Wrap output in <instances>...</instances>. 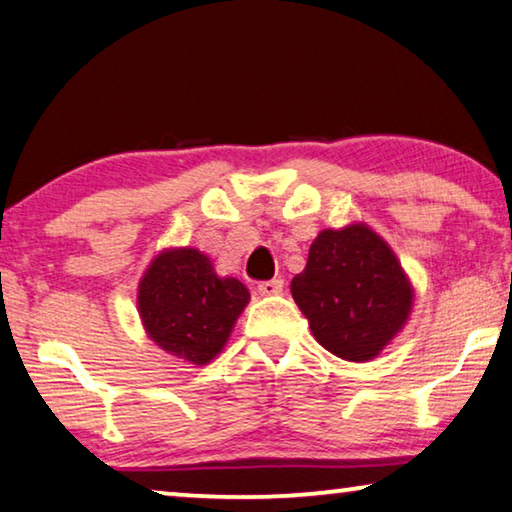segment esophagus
<instances>
[{
  "mask_svg": "<svg viewBox=\"0 0 512 512\" xmlns=\"http://www.w3.org/2000/svg\"><path fill=\"white\" fill-rule=\"evenodd\" d=\"M282 287H285V282H282L280 278H273V280L259 282L257 291H259V294H262V296H278L280 291H282Z\"/></svg>",
  "mask_w": 512,
  "mask_h": 512,
  "instance_id": "esophagus-1",
  "label": "esophagus"
}]
</instances>
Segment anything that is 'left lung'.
I'll return each instance as SVG.
<instances>
[{"label": "left lung", "mask_w": 512, "mask_h": 512, "mask_svg": "<svg viewBox=\"0 0 512 512\" xmlns=\"http://www.w3.org/2000/svg\"><path fill=\"white\" fill-rule=\"evenodd\" d=\"M291 296L326 351L367 362L405 326L415 289L387 241L353 223L319 232L305 271L291 280Z\"/></svg>", "instance_id": "obj_1"}]
</instances>
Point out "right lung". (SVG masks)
Here are the masks:
<instances>
[{
  "instance_id": "obj_1",
  "label": "right lung",
  "mask_w": 512,
  "mask_h": 512,
  "mask_svg": "<svg viewBox=\"0 0 512 512\" xmlns=\"http://www.w3.org/2000/svg\"><path fill=\"white\" fill-rule=\"evenodd\" d=\"M250 291L221 278L196 248H168L152 259L139 282V314L148 337L191 364L212 362L230 339Z\"/></svg>"
}]
</instances>
